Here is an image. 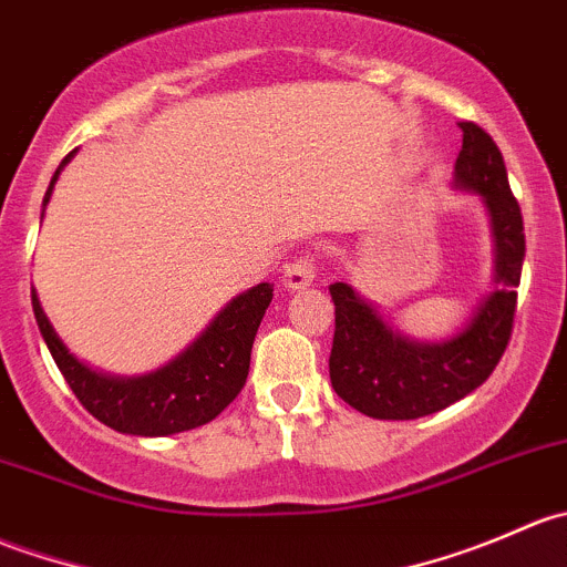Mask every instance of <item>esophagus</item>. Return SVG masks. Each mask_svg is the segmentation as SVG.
Here are the masks:
<instances>
[{
	"label": "esophagus",
	"instance_id": "34e87169",
	"mask_svg": "<svg viewBox=\"0 0 567 567\" xmlns=\"http://www.w3.org/2000/svg\"><path fill=\"white\" fill-rule=\"evenodd\" d=\"M312 279H316V262H312L310 255L296 257L293 262H288V266H285L282 282L288 290L307 288V285H312Z\"/></svg>",
	"mask_w": 567,
	"mask_h": 567
}]
</instances>
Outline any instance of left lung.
<instances>
[{"label": "left lung", "instance_id": "8db88e82", "mask_svg": "<svg viewBox=\"0 0 567 567\" xmlns=\"http://www.w3.org/2000/svg\"><path fill=\"white\" fill-rule=\"evenodd\" d=\"M458 125L463 145L455 162V186L483 199L494 236V290L466 329L444 342L409 340L351 285H329L334 301L331 386L351 409L373 420H416L447 409L494 373L511 342L527 251L522 208L496 142L477 123Z\"/></svg>", "mask_w": 567, "mask_h": 567}]
</instances>
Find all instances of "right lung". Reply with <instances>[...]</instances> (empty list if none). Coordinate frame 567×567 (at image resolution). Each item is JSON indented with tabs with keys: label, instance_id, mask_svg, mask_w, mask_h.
<instances>
[{
	"label": "right lung",
	"instance_id": "1",
	"mask_svg": "<svg viewBox=\"0 0 567 567\" xmlns=\"http://www.w3.org/2000/svg\"><path fill=\"white\" fill-rule=\"evenodd\" d=\"M73 153L76 151L62 158L51 177L43 208L60 177V169L71 162ZM271 299L274 285H255L247 293L236 296L210 320L208 329L162 370L136 375V379H114V375L95 373L68 351L65 342L56 337L54 326L45 318L32 288L38 329L56 368L65 375L68 386L95 420L131 436H169V433L192 431L219 416L247 384L251 342Z\"/></svg>",
	"mask_w": 567,
	"mask_h": 567
}]
</instances>
